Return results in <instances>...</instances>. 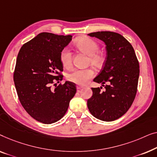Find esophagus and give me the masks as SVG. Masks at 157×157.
Wrapping results in <instances>:
<instances>
[{
    "label": "esophagus",
    "instance_id": "34e87169",
    "mask_svg": "<svg viewBox=\"0 0 157 157\" xmlns=\"http://www.w3.org/2000/svg\"><path fill=\"white\" fill-rule=\"evenodd\" d=\"M82 88H83V87H82V86H79V85H78V86H77V89H78V90H79L82 89Z\"/></svg>",
    "mask_w": 157,
    "mask_h": 157
}]
</instances>
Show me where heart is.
Listing matches in <instances>:
<instances>
[{"label": "heart", "mask_w": 157, "mask_h": 157, "mask_svg": "<svg viewBox=\"0 0 157 157\" xmlns=\"http://www.w3.org/2000/svg\"><path fill=\"white\" fill-rule=\"evenodd\" d=\"M75 46L79 51L84 52L90 57V63L94 67H100L105 60L103 55L98 52L99 45L96 41L88 37H80L75 42ZM60 61L66 68L71 67L72 63V54L70 49L65 48L60 52ZM94 75V72L91 69H76L68 75L70 81L79 85H85Z\"/></svg>", "instance_id": "b5f03b06"}]
</instances>
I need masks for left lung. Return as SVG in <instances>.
<instances>
[{
	"label": "left lung",
	"instance_id": "obj_1",
	"mask_svg": "<svg viewBox=\"0 0 157 157\" xmlns=\"http://www.w3.org/2000/svg\"><path fill=\"white\" fill-rule=\"evenodd\" d=\"M105 43L107 59L100 73L93 79L102 87L92 88L87 107L94 117L105 122L117 120L128 111L135 98L140 76V65L131 44L114 32L88 34ZM106 85L105 86L104 84Z\"/></svg>",
	"mask_w": 157,
	"mask_h": 157
}]
</instances>
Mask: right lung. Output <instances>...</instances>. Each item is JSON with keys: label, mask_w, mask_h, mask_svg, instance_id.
Wrapping results in <instances>:
<instances>
[{"label": "right lung", "mask_w": 157, "mask_h": 157, "mask_svg": "<svg viewBox=\"0 0 157 157\" xmlns=\"http://www.w3.org/2000/svg\"><path fill=\"white\" fill-rule=\"evenodd\" d=\"M72 37L41 33L24 44L17 55L13 75L17 96L25 111L38 122L49 124L60 120L76 93L75 85L69 81L54 90L50 88L63 79L59 75L63 70L60 52Z\"/></svg>", "instance_id": "add662e5"}]
</instances>
